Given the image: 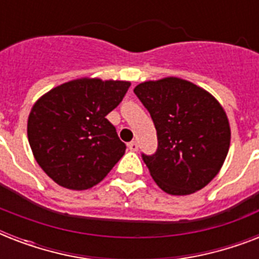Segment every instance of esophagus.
<instances>
[{
    "instance_id": "1",
    "label": "esophagus",
    "mask_w": 259,
    "mask_h": 259,
    "mask_svg": "<svg viewBox=\"0 0 259 259\" xmlns=\"http://www.w3.org/2000/svg\"><path fill=\"white\" fill-rule=\"evenodd\" d=\"M127 146H129V149L132 150V152H137L138 150V144L136 141H132L127 144Z\"/></svg>"
}]
</instances>
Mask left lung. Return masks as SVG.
<instances>
[{
  "label": "left lung",
  "mask_w": 259,
  "mask_h": 259,
  "mask_svg": "<svg viewBox=\"0 0 259 259\" xmlns=\"http://www.w3.org/2000/svg\"><path fill=\"white\" fill-rule=\"evenodd\" d=\"M157 130L158 148L142 156L156 184L184 196L204 188L223 166L231 129L225 109L203 87L166 76L136 86Z\"/></svg>",
  "instance_id": "obj_1"
}]
</instances>
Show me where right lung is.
Returning <instances> with one entry per match:
<instances>
[{"mask_svg": "<svg viewBox=\"0 0 259 259\" xmlns=\"http://www.w3.org/2000/svg\"><path fill=\"white\" fill-rule=\"evenodd\" d=\"M130 87L126 80L80 78L38 98L28 117L34 160L64 188L83 191L101 183L125 154L126 145L106 115Z\"/></svg>", "mask_w": 259, "mask_h": 259, "instance_id": "obj_1", "label": "right lung"}]
</instances>
